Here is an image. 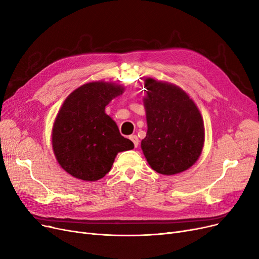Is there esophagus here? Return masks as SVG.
<instances>
[{
  "label": "esophagus",
  "instance_id": "obj_1",
  "mask_svg": "<svg viewBox=\"0 0 259 259\" xmlns=\"http://www.w3.org/2000/svg\"><path fill=\"white\" fill-rule=\"evenodd\" d=\"M129 139L132 141V143H133V145H134L135 148L139 147V139H138L137 135H131V137H130Z\"/></svg>",
  "mask_w": 259,
  "mask_h": 259
}]
</instances>
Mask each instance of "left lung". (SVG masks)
<instances>
[{
	"label": "left lung",
	"mask_w": 259,
	"mask_h": 259,
	"mask_svg": "<svg viewBox=\"0 0 259 259\" xmlns=\"http://www.w3.org/2000/svg\"><path fill=\"white\" fill-rule=\"evenodd\" d=\"M145 88L148 130L141 147L148 164L164 175L186 171L199 158L205 142L198 108L174 84L147 77Z\"/></svg>",
	"instance_id": "1"
}]
</instances>
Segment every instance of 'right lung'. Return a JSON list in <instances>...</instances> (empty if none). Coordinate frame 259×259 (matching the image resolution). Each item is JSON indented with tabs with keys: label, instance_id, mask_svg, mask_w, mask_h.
Returning a JSON list of instances; mask_svg holds the SVG:
<instances>
[{
	"label": "right lung",
	"instance_id": "right-lung-1",
	"mask_svg": "<svg viewBox=\"0 0 259 259\" xmlns=\"http://www.w3.org/2000/svg\"><path fill=\"white\" fill-rule=\"evenodd\" d=\"M124 90L109 81H90L64 101L53 122L51 142L60 166L73 178L99 181L110 171L118 152L134 148L105 112L106 106Z\"/></svg>",
	"mask_w": 259,
	"mask_h": 259
}]
</instances>
